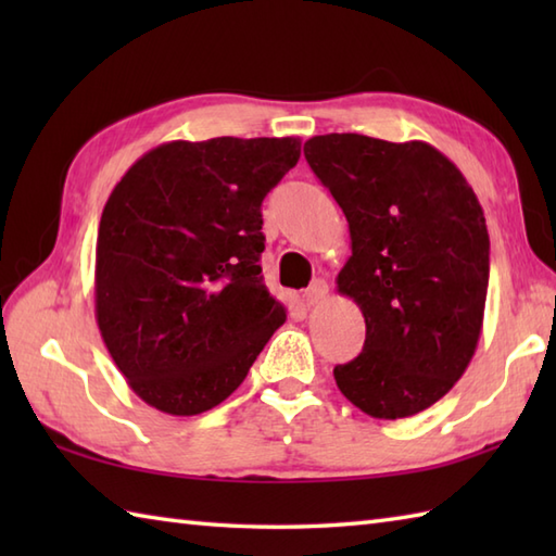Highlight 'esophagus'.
Wrapping results in <instances>:
<instances>
[{"instance_id": "1", "label": "esophagus", "mask_w": 556, "mask_h": 556, "mask_svg": "<svg viewBox=\"0 0 556 556\" xmlns=\"http://www.w3.org/2000/svg\"><path fill=\"white\" fill-rule=\"evenodd\" d=\"M327 293H329L327 281H325V279H315L313 285H311L308 289H305L303 301H305V305H317V303L327 299Z\"/></svg>"}]
</instances>
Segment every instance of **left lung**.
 I'll use <instances>...</instances> for the list:
<instances>
[{
  "mask_svg": "<svg viewBox=\"0 0 556 556\" xmlns=\"http://www.w3.org/2000/svg\"><path fill=\"white\" fill-rule=\"evenodd\" d=\"M303 152L346 215L337 289L365 317L363 351L337 365V387L372 418L416 416L458 382L480 339L490 236L478 195L422 140L327 134Z\"/></svg>",
  "mask_w": 556,
  "mask_h": 556,
  "instance_id": "obj_1",
  "label": "left lung"
}]
</instances>
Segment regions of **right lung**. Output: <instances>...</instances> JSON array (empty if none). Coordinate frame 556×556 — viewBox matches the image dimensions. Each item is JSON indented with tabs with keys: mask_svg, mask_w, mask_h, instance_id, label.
Instances as JSON below:
<instances>
[{
	"mask_svg": "<svg viewBox=\"0 0 556 556\" xmlns=\"http://www.w3.org/2000/svg\"><path fill=\"white\" fill-rule=\"evenodd\" d=\"M301 138L172 140L114 186L96 248V317L128 387L169 416L222 404L287 308L263 281V205Z\"/></svg>",
	"mask_w": 556,
	"mask_h": 556,
	"instance_id": "right-lung-1",
	"label": "right lung"
}]
</instances>
